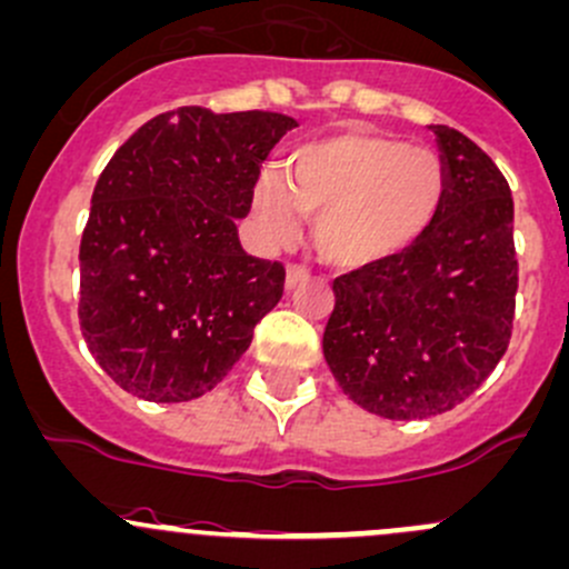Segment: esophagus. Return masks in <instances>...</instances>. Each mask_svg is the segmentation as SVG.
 <instances>
[{
  "instance_id": "34e87169",
  "label": "esophagus",
  "mask_w": 569,
  "mask_h": 569,
  "mask_svg": "<svg viewBox=\"0 0 569 569\" xmlns=\"http://www.w3.org/2000/svg\"><path fill=\"white\" fill-rule=\"evenodd\" d=\"M308 278H310L308 269L300 267V264H291L289 269H286V289L295 291L297 286H302Z\"/></svg>"
}]
</instances>
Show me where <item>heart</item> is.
<instances>
[{
	"label": "heart",
	"instance_id": "b5f03b06",
	"mask_svg": "<svg viewBox=\"0 0 569 569\" xmlns=\"http://www.w3.org/2000/svg\"><path fill=\"white\" fill-rule=\"evenodd\" d=\"M447 169L439 154L390 136L349 130L297 149L286 182L253 190L261 237L286 242L300 214L316 218V248L338 267H376L403 253L439 212Z\"/></svg>",
	"mask_w": 569,
	"mask_h": 569
}]
</instances>
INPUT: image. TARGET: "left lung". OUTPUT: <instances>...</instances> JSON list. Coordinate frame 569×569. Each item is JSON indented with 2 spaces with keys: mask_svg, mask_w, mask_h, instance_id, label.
Wrapping results in <instances>:
<instances>
[{
  "mask_svg": "<svg viewBox=\"0 0 569 569\" xmlns=\"http://www.w3.org/2000/svg\"><path fill=\"white\" fill-rule=\"evenodd\" d=\"M439 212L403 253L335 278L325 360L370 415L426 420L463 403L512 338L518 259L510 184L456 128L433 124Z\"/></svg>",
  "mask_w": 569,
  "mask_h": 569,
  "instance_id": "left-lung-1",
  "label": "left lung"
}]
</instances>
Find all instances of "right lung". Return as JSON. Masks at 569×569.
Returning a JSON list of instances; mask_svg holds the SVG:
<instances>
[{
    "label": "right lung",
    "mask_w": 569,
    "mask_h": 569,
    "mask_svg": "<svg viewBox=\"0 0 569 569\" xmlns=\"http://www.w3.org/2000/svg\"><path fill=\"white\" fill-rule=\"evenodd\" d=\"M291 128L286 113L182 106L113 152L81 237L79 321L122 390L152 403L201 398L280 302L283 264L244 253L237 218Z\"/></svg>",
    "instance_id": "obj_1"
}]
</instances>
